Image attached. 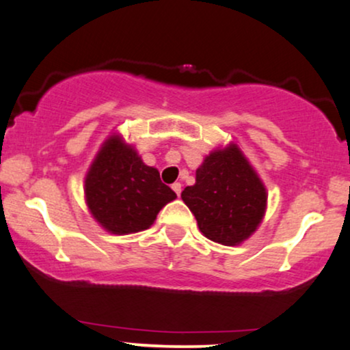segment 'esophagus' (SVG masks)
<instances>
[{
	"mask_svg": "<svg viewBox=\"0 0 350 350\" xmlns=\"http://www.w3.org/2000/svg\"><path fill=\"white\" fill-rule=\"evenodd\" d=\"M172 191H174L176 192V196H180V191H183V187H180V184L179 183H174V184H172Z\"/></svg>",
	"mask_w": 350,
	"mask_h": 350,
	"instance_id": "1",
	"label": "esophagus"
}]
</instances>
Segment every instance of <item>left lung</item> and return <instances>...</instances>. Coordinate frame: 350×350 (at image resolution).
<instances>
[{
    "mask_svg": "<svg viewBox=\"0 0 350 350\" xmlns=\"http://www.w3.org/2000/svg\"><path fill=\"white\" fill-rule=\"evenodd\" d=\"M200 233L223 246H238L259 228L267 191L237 143L210 151L183 193Z\"/></svg>",
    "mask_w": 350,
    "mask_h": 350,
    "instance_id": "8db88e82",
    "label": "left lung"
}]
</instances>
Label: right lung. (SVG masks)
<instances>
[{"mask_svg":"<svg viewBox=\"0 0 350 350\" xmlns=\"http://www.w3.org/2000/svg\"><path fill=\"white\" fill-rule=\"evenodd\" d=\"M176 199L157 167L146 166L133 145L113 132L104 140L84 178L91 217L112 234L150 228L164 205Z\"/></svg>","mask_w":350,"mask_h":350,"instance_id":"right-lung-1","label":"right lung"}]
</instances>
